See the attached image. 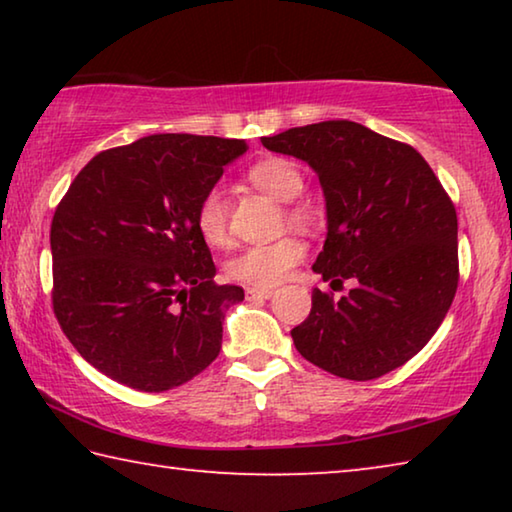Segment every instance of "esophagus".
<instances>
[{
    "label": "esophagus",
    "instance_id": "34e87169",
    "mask_svg": "<svg viewBox=\"0 0 512 512\" xmlns=\"http://www.w3.org/2000/svg\"><path fill=\"white\" fill-rule=\"evenodd\" d=\"M273 296L271 289H257V287H248L246 289V298L248 300H268Z\"/></svg>",
    "mask_w": 512,
    "mask_h": 512
}]
</instances>
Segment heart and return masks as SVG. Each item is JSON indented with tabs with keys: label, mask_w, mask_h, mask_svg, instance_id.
Instances as JSON below:
<instances>
[{
	"label": "heart",
	"mask_w": 512,
	"mask_h": 512,
	"mask_svg": "<svg viewBox=\"0 0 512 512\" xmlns=\"http://www.w3.org/2000/svg\"><path fill=\"white\" fill-rule=\"evenodd\" d=\"M248 180L282 203H293L305 189V176H302L298 164L289 158H280V155L255 162L248 169ZM293 216L302 219V212L296 210ZM194 223L205 244L225 246V241H228V201H225V194L219 187L207 189L201 196L194 212ZM302 259H305V244L287 237L273 241V244H259L241 250L225 264V273L235 282L250 284L257 289H271L287 280Z\"/></svg>",
	"instance_id": "1"
}]
</instances>
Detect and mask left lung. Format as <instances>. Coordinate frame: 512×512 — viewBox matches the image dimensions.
<instances>
[{"instance_id":"1","label":"left lung","mask_w":512,"mask_h":512,"mask_svg":"<svg viewBox=\"0 0 512 512\" xmlns=\"http://www.w3.org/2000/svg\"><path fill=\"white\" fill-rule=\"evenodd\" d=\"M268 151L316 171L327 235L314 271L357 287L332 300L311 291L296 350L336 377L368 381L415 357L443 323L458 287L456 210L427 160L348 119L262 137Z\"/></svg>"}]
</instances>
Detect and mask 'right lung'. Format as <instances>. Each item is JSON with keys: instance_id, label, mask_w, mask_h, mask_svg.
Returning <instances> with one entry per match:
<instances>
[{"instance_id": "obj_1", "label": "right lung", "mask_w": 512, "mask_h": 512, "mask_svg": "<svg viewBox=\"0 0 512 512\" xmlns=\"http://www.w3.org/2000/svg\"><path fill=\"white\" fill-rule=\"evenodd\" d=\"M244 140L158 133L85 164L51 221L54 314L103 375L144 393L185 384L219 357L244 289L216 284L194 212Z\"/></svg>"}]
</instances>
